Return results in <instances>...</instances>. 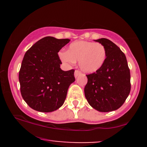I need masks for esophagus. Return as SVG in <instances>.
I'll return each mask as SVG.
<instances>
[{
    "instance_id": "esophagus-1",
    "label": "esophagus",
    "mask_w": 147,
    "mask_h": 147,
    "mask_svg": "<svg viewBox=\"0 0 147 147\" xmlns=\"http://www.w3.org/2000/svg\"><path fill=\"white\" fill-rule=\"evenodd\" d=\"M80 74H81V72L79 71V70H75V78H77V77H78L79 75H80Z\"/></svg>"
}]
</instances>
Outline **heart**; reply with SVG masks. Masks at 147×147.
Masks as SVG:
<instances>
[{"label": "heart", "instance_id": "b5f03b06", "mask_svg": "<svg viewBox=\"0 0 147 147\" xmlns=\"http://www.w3.org/2000/svg\"><path fill=\"white\" fill-rule=\"evenodd\" d=\"M59 56L62 61L70 65L79 61L81 70L91 74L102 68L106 61V50L101 43L79 41L70 43L68 51L60 52Z\"/></svg>", "mask_w": 147, "mask_h": 147}]
</instances>
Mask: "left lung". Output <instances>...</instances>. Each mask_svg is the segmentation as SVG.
<instances>
[{
	"mask_svg": "<svg viewBox=\"0 0 147 147\" xmlns=\"http://www.w3.org/2000/svg\"><path fill=\"white\" fill-rule=\"evenodd\" d=\"M105 47L106 58L100 70L88 75L84 93L88 102L99 112L117 110L131 90V75L126 56L114 43L105 38L95 40Z\"/></svg>",
	"mask_w": 147,
	"mask_h": 147,
	"instance_id": "8db88e82",
	"label": "left lung"
}]
</instances>
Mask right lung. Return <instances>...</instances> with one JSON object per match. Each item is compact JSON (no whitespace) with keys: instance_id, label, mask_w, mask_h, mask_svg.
Here are the masks:
<instances>
[{"instance_id":"add662e5","label":"right lung","mask_w":147,"mask_h":147,"mask_svg":"<svg viewBox=\"0 0 147 147\" xmlns=\"http://www.w3.org/2000/svg\"><path fill=\"white\" fill-rule=\"evenodd\" d=\"M70 41L45 36L25 54L18 79L22 97L34 110L50 113L63 104L75 70L61 69L58 52Z\"/></svg>"}]
</instances>
